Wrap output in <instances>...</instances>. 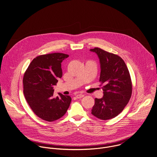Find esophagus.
<instances>
[{
    "label": "esophagus",
    "mask_w": 157,
    "mask_h": 157,
    "mask_svg": "<svg viewBox=\"0 0 157 157\" xmlns=\"http://www.w3.org/2000/svg\"><path fill=\"white\" fill-rule=\"evenodd\" d=\"M84 97V95L83 94H77V95H76V97L77 98H82V97Z\"/></svg>",
    "instance_id": "34e87169"
}]
</instances>
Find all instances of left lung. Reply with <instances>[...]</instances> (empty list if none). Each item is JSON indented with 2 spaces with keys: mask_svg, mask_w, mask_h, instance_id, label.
Returning a JSON list of instances; mask_svg holds the SVG:
<instances>
[{
  "mask_svg": "<svg viewBox=\"0 0 157 157\" xmlns=\"http://www.w3.org/2000/svg\"><path fill=\"white\" fill-rule=\"evenodd\" d=\"M95 52L100 63V86L103 97L95 98L91 113L97 118L108 120L117 116L128 103L132 95V85L129 70L118 55L98 48L90 49Z\"/></svg>",
  "mask_w": 157,
  "mask_h": 157,
  "instance_id": "left-lung-1",
  "label": "left lung"
}]
</instances>
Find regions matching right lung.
Listing matches in <instances>:
<instances>
[{"instance_id": "right-lung-1", "label": "right lung", "mask_w": 157, "mask_h": 157, "mask_svg": "<svg viewBox=\"0 0 157 157\" xmlns=\"http://www.w3.org/2000/svg\"><path fill=\"white\" fill-rule=\"evenodd\" d=\"M67 54L55 52L41 55L33 60L23 78V94L34 113L46 121L63 117L71 101L69 95L53 96V86L62 77L61 63Z\"/></svg>"}]
</instances>
